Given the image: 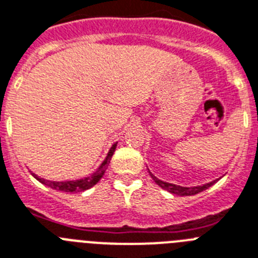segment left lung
Returning <instances> with one entry per match:
<instances>
[{"instance_id":"8db88e82","label":"left lung","mask_w":258,"mask_h":258,"mask_svg":"<svg viewBox=\"0 0 258 258\" xmlns=\"http://www.w3.org/2000/svg\"><path fill=\"white\" fill-rule=\"evenodd\" d=\"M149 174H151V177H152V179L155 181L157 185L160 186V187H162L164 190H166V191L172 192V194H177V196H196V194H198V192L203 191V190L209 189L210 186H213L214 183L218 181V179H215V181H211V182L209 183H205V185L202 186H194V187H186V186H179V185H174V183H169V182H165V181H161V179H159L156 176H153L152 173L149 172Z\"/></svg>"}]
</instances>
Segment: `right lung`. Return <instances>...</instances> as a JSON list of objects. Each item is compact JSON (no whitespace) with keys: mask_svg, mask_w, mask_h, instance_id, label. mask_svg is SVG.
Masks as SVG:
<instances>
[{"mask_svg":"<svg viewBox=\"0 0 258 258\" xmlns=\"http://www.w3.org/2000/svg\"><path fill=\"white\" fill-rule=\"evenodd\" d=\"M116 144H118V143H114V144H112V147L110 148L109 153H107V156H106V159L103 160L102 164L98 166V169L93 173V174H90V176L84 177V178H81V179H76V181H62V182H59V181H48V179L40 178V177H38L36 174H34V173H31V174L35 177L36 179H38L39 182H42L43 185L48 186V187H51V189L60 190V191H66V192L85 191V190L93 187V186L96 185L99 179L103 177V174H105V170L107 169V166H109L110 160H111L112 155H114V151H115V148H116Z\"/></svg>","mask_w":258,"mask_h":258,"instance_id":"obj_1","label":"right lung"}]
</instances>
